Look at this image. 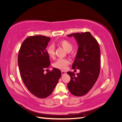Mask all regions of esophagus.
I'll list each match as a JSON object with an SVG mask.
<instances>
[{
    "mask_svg": "<svg viewBox=\"0 0 122 122\" xmlns=\"http://www.w3.org/2000/svg\"><path fill=\"white\" fill-rule=\"evenodd\" d=\"M61 74H62V75H64V74H65L67 73V72H66V71H61Z\"/></svg>",
    "mask_w": 122,
    "mask_h": 122,
    "instance_id": "obj_1",
    "label": "esophagus"
}]
</instances>
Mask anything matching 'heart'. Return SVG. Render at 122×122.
I'll return each instance as SVG.
<instances>
[{"instance_id":"obj_1","label":"heart","mask_w":122,"mask_h":122,"mask_svg":"<svg viewBox=\"0 0 122 122\" xmlns=\"http://www.w3.org/2000/svg\"><path fill=\"white\" fill-rule=\"evenodd\" d=\"M60 46L62 47L67 52H70L73 49V44L67 40H62L58 43ZM46 52L49 57L51 58H54L55 57V48L52 44L48 46L46 48ZM70 64V61L66 59L60 58L55 61L53 64V66L60 70H65Z\"/></svg>"}]
</instances>
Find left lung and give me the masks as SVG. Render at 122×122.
<instances>
[{"label":"left lung","instance_id":"left-lung-1","mask_svg":"<svg viewBox=\"0 0 122 122\" xmlns=\"http://www.w3.org/2000/svg\"><path fill=\"white\" fill-rule=\"evenodd\" d=\"M79 47L72 69H79L75 76L74 72H68L71 77L68 83L69 91L75 96H82L89 92L96 82L100 71V49L98 43L88 31L81 34L74 33Z\"/></svg>","mask_w":122,"mask_h":122}]
</instances>
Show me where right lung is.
Here are the masks:
<instances>
[{
	"label": "right lung",
	"mask_w": 122,
	"mask_h": 122,
	"mask_svg": "<svg viewBox=\"0 0 122 122\" xmlns=\"http://www.w3.org/2000/svg\"><path fill=\"white\" fill-rule=\"evenodd\" d=\"M50 38L38 35L30 36L22 43L18 57L22 79L31 94L39 98L50 96L61 75V71L53 68L44 74L50 65L46 48Z\"/></svg>",
	"instance_id": "1"
}]
</instances>
